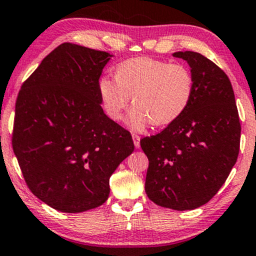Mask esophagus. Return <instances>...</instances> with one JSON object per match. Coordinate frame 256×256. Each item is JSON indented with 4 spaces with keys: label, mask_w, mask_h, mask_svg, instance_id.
I'll return each mask as SVG.
<instances>
[{
    "label": "esophagus",
    "mask_w": 256,
    "mask_h": 256,
    "mask_svg": "<svg viewBox=\"0 0 256 256\" xmlns=\"http://www.w3.org/2000/svg\"><path fill=\"white\" fill-rule=\"evenodd\" d=\"M132 140H134V146H136V148H140V137L138 136V134H132Z\"/></svg>",
    "instance_id": "34e87169"
}]
</instances>
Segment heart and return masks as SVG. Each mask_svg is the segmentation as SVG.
Listing matches in <instances>:
<instances>
[{"label": "heart", "mask_w": 256, "mask_h": 256, "mask_svg": "<svg viewBox=\"0 0 256 256\" xmlns=\"http://www.w3.org/2000/svg\"><path fill=\"white\" fill-rule=\"evenodd\" d=\"M195 83L190 70L148 56L134 58L118 64L116 79L102 77L98 92L102 106L113 120L122 118L132 98L136 106L128 116L132 128L172 124L192 102Z\"/></svg>", "instance_id": "obj_1"}]
</instances>
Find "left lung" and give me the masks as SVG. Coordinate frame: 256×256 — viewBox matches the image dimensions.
<instances>
[{"instance_id":"1","label":"left lung","mask_w":256,"mask_h":256,"mask_svg":"<svg viewBox=\"0 0 256 256\" xmlns=\"http://www.w3.org/2000/svg\"><path fill=\"white\" fill-rule=\"evenodd\" d=\"M190 66L195 90L180 118L140 140L149 167L146 196L161 207L190 210L219 192L237 161L240 124L230 79L210 58L177 52Z\"/></svg>"}]
</instances>
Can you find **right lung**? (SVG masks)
Returning a JSON list of instances; mask_svg holds the SVG:
<instances>
[{
  "mask_svg": "<svg viewBox=\"0 0 256 256\" xmlns=\"http://www.w3.org/2000/svg\"><path fill=\"white\" fill-rule=\"evenodd\" d=\"M112 56L60 44L18 95L14 154L32 194L60 212L104 204L110 177L134 149L130 132L101 107L98 79Z\"/></svg>",
  "mask_w": 256,
  "mask_h": 256,
  "instance_id": "obj_1",
  "label": "right lung"
}]
</instances>
